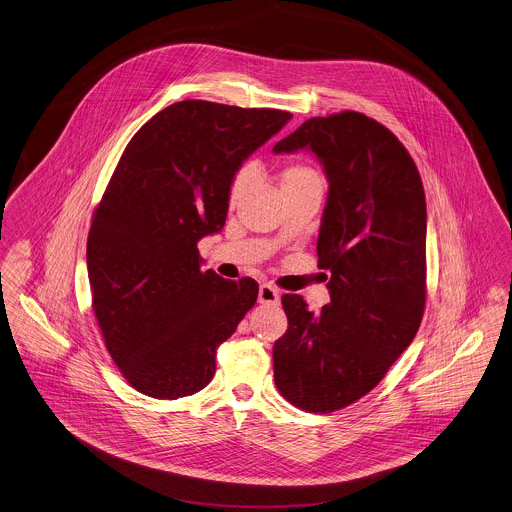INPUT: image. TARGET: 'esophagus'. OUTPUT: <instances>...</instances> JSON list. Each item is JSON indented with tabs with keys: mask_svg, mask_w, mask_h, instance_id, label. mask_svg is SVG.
<instances>
[{
	"mask_svg": "<svg viewBox=\"0 0 512 512\" xmlns=\"http://www.w3.org/2000/svg\"><path fill=\"white\" fill-rule=\"evenodd\" d=\"M278 300H280V292L276 290L275 286H271L267 282L259 286V302L261 304H278Z\"/></svg>",
	"mask_w": 512,
	"mask_h": 512,
	"instance_id": "34e87169",
	"label": "esophagus"
}]
</instances>
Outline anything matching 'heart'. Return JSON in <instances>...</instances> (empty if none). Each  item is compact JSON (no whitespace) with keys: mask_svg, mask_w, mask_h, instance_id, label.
Wrapping results in <instances>:
<instances>
[{"mask_svg":"<svg viewBox=\"0 0 512 512\" xmlns=\"http://www.w3.org/2000/svg\"><path fill=\"white\" fill-rule=\"evenodd\" d=\"M251 181H253V167H249V165L241 167L234 175L232 185H230V202L232 204H236L237 200L247 193ZM280 181H282V187H288V185H298V183L319 181V175L306 163H290L288 167H284Z\"/></svg>","mask_w":512,"mask_h":512,"instance_id":"heart-1","label":"heart"}]
</instances>
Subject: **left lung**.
Masks as SVG:
<instances>
[{
	"label": "left lung",
	"mask_w": 512,
	"mask_h": 512,
	"mask_svg": "<svg viewBox=\"0 0 512 512\" xmlns=\"http://www.w3.org/2000/svg\"><path fill=\"white\" fill-rule=\"evenodd\" d=\"M308 148L329 193L317 259L331 302L319 314L284 294L288 329L273 347L275 384L310 413L374 390L415 339L427 300V204L417 165L384 124L356 111L306 120L275 154Z\"/></svg>",
	"instance_id": "left-lung-1"
}]
</instances>
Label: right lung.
Instances as JSON below:
<instances>
[{
    "mask_svg": "<svg viewBox=\"0 0 512 512\" xmlns=\"http://www.w3.org/2000/svg\"><path fill=\"white\" fill-rule=\"evenodd\" d=\"M290 118L179 101L118 159L93 212L87 275L107 351L140 394L200 392L216 372V349L255 306L259 284L202 271L197 241L224 228L239 165Z\"/></svg>",
    "mask_w": 512,
    "mask_h": 512,
    "instance_id": "right-lung-1",
    "label": "right lung"
}]
</instances>
